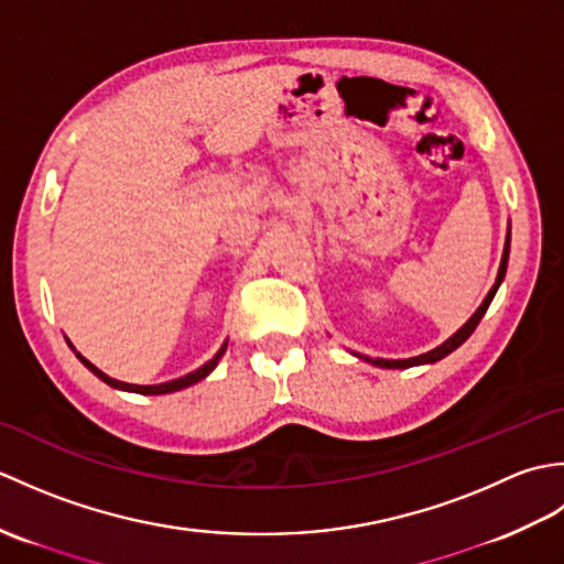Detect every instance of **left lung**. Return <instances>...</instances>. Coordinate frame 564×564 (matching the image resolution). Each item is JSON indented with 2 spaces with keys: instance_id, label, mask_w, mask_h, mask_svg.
Wrapping results in <instances>:
<instances>
[{
  "instance_id": "left-lung-1",
  "label": "left lung",
  "mask_w": 564,
  "mask_h": 564,
  "mask_svg": "<svg viewBox=\"0 0 564 564\" xmlns=\"http://www.w3.org/2000/svg\"><path fill=\"white\" fill-rule=\"evenodd\" d=\"M509 249H511V227L507 230V242H505V254H501V263H499V271H497V281H495V285L492 289H489V293H487V297L482 301V305L475 310L473 313V317L465 322V325L455 332V334H451V337L443 341L441 346H436V349H431V351H426V354H419V356H412V358H370V356H361V354H354L356 358H361V361H366V364H370V366H378V368H412V366H431V364H436V361H441V358H446L448 354H453L455 349H458L460 344H465L467 341V337H470V334L475 332V327L480 325V319L485 317V313H487V307H489V303L495 301V295H497V291H499V285H501V281H505V275H507V267H509Z\"/></svg>"
}]
</instances>
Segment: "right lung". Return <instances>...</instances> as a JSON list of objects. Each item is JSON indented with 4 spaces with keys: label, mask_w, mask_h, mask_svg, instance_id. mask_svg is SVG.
Segmentation results:
<instances>
[{
    "label": "right lung",
    "mask_w": 564,
    "mask_h": 564,
    "mask_svg": "<svg viewBox=\"0 0 564 564\" xmlns=\"http://www.w3.org/2000/svg\"><path fill=\"white\" fill-rule=\"evenodd\" d=\"M67 344H69V349L75 351V356L79 358V361H82L84 366H87V368L91 370V373L97 376L99 380H104L106 386H111V388H116V390H126V392H138V394H170V392H176V390H184V388L196 386L198 380L208 378V376L213 373L215 366H218V361H220L225 349H227V339H225V344L220 346L218 354H215L208 364H203L200 368L191 370V373H186V376H182V378H176V380H166V382H160V386H130V382H121V380H116V378H111V376H106L104 370H99L91 361H87V358H84V356L75 349V346H72L69 339H67Z\"/></svg>",
    "instance_id": "obj_1"
}]
</instances>
